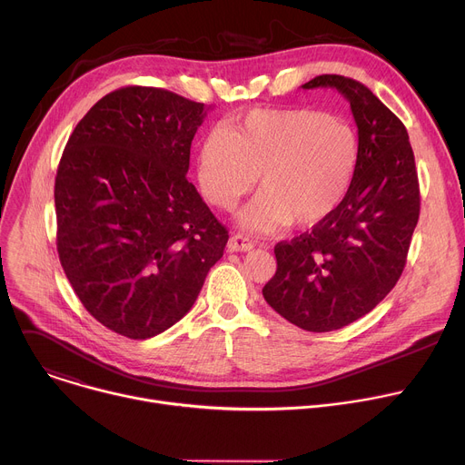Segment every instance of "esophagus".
<instances>
[{
  "label": "esophagus",
  "instance_id": "esophagus-1",
  "mask_svg": "<svg viewBox=\"0 0 465 465\" xmlns=\"http://www.w3.org/2000/svg\"><path fill=\"white\" fill-rule=\"evenodd\" d=\"M254 248V242H252V239H248L246 235H232L230 241H228V250L230 252H248Z\"/></svg>",
  "mask_w": 465,
  "mask_h": 465
}]
</instances>
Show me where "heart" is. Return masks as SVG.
<instances>
[{
    "label": "heart",
    "instance_id": "1",
    "mask_svg": "<svg viewBox=\"0 0 465 465\" xmlns=\"http://www.w3.org/2000/svg\"><path fill=\"white\" fill-rule=\"evenodd\" d=\"M358 157V137L343 120L312 109H258L203 139L198 183L209 203L230 209L258 176L260 194L241 211L239 224L304 228L343 202Z\"/></svg>",
    "mask_w": 465,
    "mask_h": 465
}]
</instances>
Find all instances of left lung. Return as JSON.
<instances>
[{
    "label": "left lung",
    "mask_w": 465,
    "mask_h": 465,
    "mask_svg": "<svg viewBox=\"0 0 465 465\" xmlns=\"http://www.w3.org/2000/svg\"><path fill=\"white\" fill-rule=\"evenodd\" d=\"M335 89L351 104L360 157L349 193L312 232L274 246L267 304L308 331L367 315L399 282L419 221V182L404 124L360 81L324 74L302 89Z\"/></svg>",
    "instance_id": "8db88e82"
}]
</instances>
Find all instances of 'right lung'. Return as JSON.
<instances>
[{
	"label": "right lung",
	"instance_id": "right-lung-1",
	"mask_svg": "<svg viewBox=\"0 0 465 465\" xmlns=\"http://www.w3.org/2000/svg\"><path fill=\"white\" fill-rule=\"evenodd\" d=\"M203 104L124 87L72 132L55 176L57 252L85 310L148 340L176 324L224 254L228 230L187 180Z\"/></svg>",
	"mask_w": 465,
	"mask_h": 465
}]
</instances>
